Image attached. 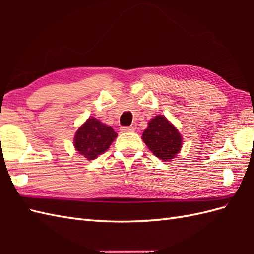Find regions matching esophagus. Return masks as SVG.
I'll use <instances>...</instances> for the list:
<instances>
[{
  "label": "esophagus",
  "instance_id": "34e87169",
  "mask_svg": "<svg viewBox=\"0 0 254 254\" xmlns=\"http://www.w3.org/2000/svg\"><path fill=\"white\" fill-rule=\"evenodd\" d=\"M120 131L121 132H132V131H134V127H132V126H130V127H121Z\"/></svg>",
  "mask_w": 254,
  "mask_h": 254
}]
</instances>
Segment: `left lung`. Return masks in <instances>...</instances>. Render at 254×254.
Masks as SVG:
<instances>
[{"label":"left lung","instance_id":"left-lung-1","mask_svg":"<svg viewBox=\"0 0 254 254\" xmlns=\"http://www.w3.org/2000/svg\"><path fill=\"white\" fill-rule=\"evenodd\" d=\"M142 138L156 157L165 161L175 158L181 149L180 133L163 116H156L148 122Z\"/></svg>","mask_w":254,"mask_h":254}]
</instances>
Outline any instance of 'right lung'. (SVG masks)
<instances>
[{"label":"right lung","instance_id":"1","mask_svg":"<svg viewBox=\"0 0 254 254\" xmlns=\"http://www.w3.org/2000/svg\"><path fill=\"white\" fill-rule=\"evenodd\" d=\"M117 135L111 127L89 118L75 134L74 146L85 158L93 160L109 148Z\"/></svg>","mask_w":254,"mask_h":254}]
</instances>
